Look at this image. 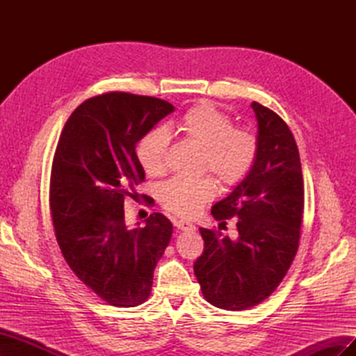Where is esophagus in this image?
<instances>
[{
  "instance_id": "obj_1",
  "label": "esophagus",
  "mask_w": 356,
  "mask_h": 356,
  "mask_svg": "<svg viewBox=\"0 0 356 356\" xmlns=\"http://www.w3.org/2000/svg\"><path fill=\"white\" fill-rule=\"evenodd\" d=\"M174 224H175V227H177L178 230H182V232H193V230H196V225L193 224V222H190V221H186V220H175Z\"/></svg>"
}]
</instances>
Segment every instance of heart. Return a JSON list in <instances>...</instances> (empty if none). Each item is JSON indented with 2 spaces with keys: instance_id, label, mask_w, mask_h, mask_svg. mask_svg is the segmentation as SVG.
Masks as SVG:
<instances>
[{
  "instance_id": "obj_1",
  "label": "heart",
  "mask_w": 356,
  "mask_h": 356,
  "mask_svg": "<svg viewBox=\"0 0 356 356\" xmlns=\"http://www.w3.org/2000/svg\"><path fill=\"white\" fill-rule=\"evenodd\" d=\"M178 131L202 147L200 168L211 169L221 184L233 187L251 174L258 157V139L243 127H233L232 117L209 102H200L181 117ZM169 134L154 129L138 145V159L148 175H161L168 163ZM217 195L211 175L175 177L160 188L163 207L181 217H193Z\"/></svg>"
}]
</instances>
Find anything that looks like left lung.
I'll return each mask as SVG.
<instances>
[{
  "mask_svg": "<svg viewBox=\"0 0 356 356\" xmlns=\"http://www.w3.org/2000/svg\"><path fill=\"white\" fill-rule=\"evenodd\" d=\"M258 157L241 184L212 207L215 220L238 217V238L200 229L195 261L202 293L212 306L243 310L261 303L282 282L298 250L305 187L296 139L272 110L252 102ZM220 224V225H221Z\"/></svg>",
  "mask_w": 356,
  "mask_h": 356,
  "instance_id": "left-lung-1",
  "label": "left lung"
}]
</instances>
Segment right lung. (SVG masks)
Listing matches in <instances>:
<instances>
[{"instance_id": "right-lung-1", "label": "right lung", "mask_w": 356, "mask_h": 356, "mask_svg": "<svg viewBox=\"0 0 356 356\" xmlns=\"http://www.w3.org/2000/svg\"><path fill=\"white\" fill-rule=\"evenodd\" d=\"M174 105L110 92L79 105L59 136L50 175V211L63 258L106 303L141 305L172 236L159 212L127 227L124 199H136L145 172L136 144Z\"/></svg>"}]
</instances>
